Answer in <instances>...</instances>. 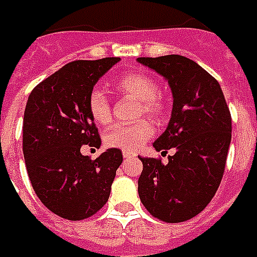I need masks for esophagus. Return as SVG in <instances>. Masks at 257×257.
<instances>
[{"label": "esophagus", "mask_w": 257, "mask_h": 257, "mask_svg": "<svg viewBox=\"0 0 257 257\" xmlns=\"http://www.w3.org/2000/svg\"><path fill=\"white\" fill-rule=\"evenodd\" d=\"M123 158H124V159H130V158H134V154H133V152H128V151H123Z\"/></svg>", "instance_id": "1"}]
</instances>
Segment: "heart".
<instances>
[{
    "label": "heart",
    "mask_w": 257,
    "mask_h": 257,
    "mask_svg": "<svg viewBox=\"0 0 257 257\" xmlns=\"http://www.w3.org/2000/svg\"><path fill=\"white\" fill-rule=\"evenodd\" d=\"M113 87L120 94L132 96L140 103L138 113L147 114L152 119H161L165 113V102L158 95L159 85L152 77L144 73H127L114 81ZM88 110L92 120L98 124L110 121V105L101 90H92L88 96ZM154 128L147 120H138L133 124L112 125L105 134V143L112 148L123 151H137L148 138L152 137Z\"/></svg>",
    "instance_id": "1"
}]
</instances>
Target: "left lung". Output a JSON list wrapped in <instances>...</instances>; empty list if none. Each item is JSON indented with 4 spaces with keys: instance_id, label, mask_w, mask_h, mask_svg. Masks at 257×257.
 I'll return each instance as SVG.
<instances>
[{
    "instance_id": "1",
    "label": "left lung",
    "mask_w": 257,
    "mask_h": 257,
    "mask_svg": "<svg viewBox=\"0 0 257 257\" xmlns=\"http://www.w3.org/2000/svg\"><path fill=\"white\" fill-rule=\"evenodd\" d=\"M141 65L167 80L172 116L154 148L167 154L143 158L138 194L154 217L181 223L201 213L219 188L231 143V114L217 80L183 55L138 58Z\"/></svg>"
}]
</instances>
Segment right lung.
I'll use <instances>...</instances> for the list:
<instances>
[{"instance_id": "right-lung-1", "label": "right lung", "mask_w": 257, "mask_h": 257, "mask_svg": "<svg viewBox=\"0 0 257 257\" xmlns=\"http://www.w3.org/2000/svg\"><path fill=\"white\" fill-rule=\"evenodd\" d=\"M120 58L67 63L34 87L23 116V156L38 199L66 220H83L108 202L121 151L106 149L96 159L81 154L101 138L88 110L96 81Z\"/></svg>"}]
</instances>
